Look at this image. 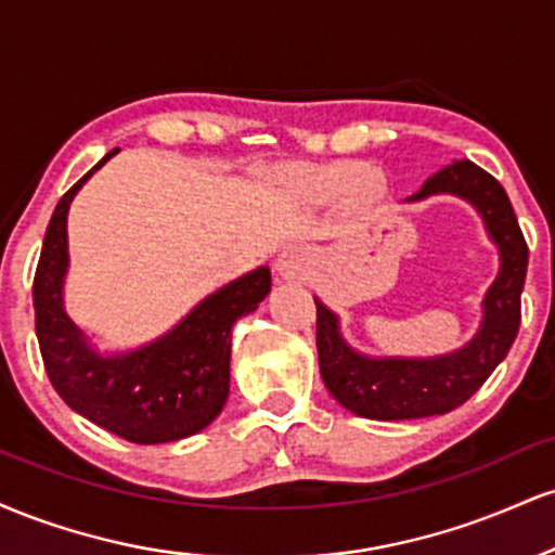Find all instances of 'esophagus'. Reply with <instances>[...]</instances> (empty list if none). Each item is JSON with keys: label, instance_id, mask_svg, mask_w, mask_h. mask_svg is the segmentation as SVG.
<instances>
[{"label": "esophagus", "instance_id": "34e87169", "mask_svg": "<svg viewBox=\"0 0 555 555\" xmlns=\"http://www.w3.org/2000/svg\"><path fill=\"white\" fill-rule=\"evenodd\" d=\"M313 269V253L302 245L284 247L276 258V273L286 282H297V279L308 276V271Z\"/></svg>", "mask_w": 555, "mask_h": 555}]
</instances>
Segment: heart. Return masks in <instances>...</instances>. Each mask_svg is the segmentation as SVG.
Here are the masks:
<instances>
[{
    "label": "heart",
    "mask_w": 555,
    "mask_h": 555,
    "mask_svg": "<svg viewBox=\"0 0 555 555\" xmlns=\"http://www.w3.org/2000/svg\"><path fill=\"white\" fill-rule=\"evenodd\" d=\"M308 182L313 195L321 201H328L347 190V201L352 208H373L386 197L384 177L373 169H362V164L352 158H341V162L313 169L308 175Z\"/></svg>",
    "instance_id": "b5f03b06"
}]
</instances>
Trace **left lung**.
Masks as SVG:
<instances>
[{
    "instance_id": "1",
    "label": "left lung",
    "mask_w": 555,
    "mask_h": 555,
    "mask_svg": "<svg viewBox=\"0 0 555 555\" xmlns=\"http://www.w3.org/2000/svg\"><path fill=\"white\" fill-rule=\"evenodd\" d=\"M436 193L467 197L486 219L490 240L501 250V271L488 289L486 318L477 336L454 354L433 360H367L347 347L339 323L315 299V347L321 378L331 397L349 412L371 420H417L446 415L464 404L488 380L517 339L521 286L527 276V242L506 190L473 162H454L433 175L406 201Z\"/></svg>"
}]
</instances>
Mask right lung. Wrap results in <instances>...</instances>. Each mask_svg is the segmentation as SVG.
<instances>
[{"label":"right lung","instance_id":"obj_1","mask_svg":"<svg viewBox=\"0 0 555 555\" xmlns=\"http://www.w3.org/2000/svg\"><path fill=\"white\" fill-rule=\"evenodd\" d=\"M80 177L56 203L34 276L36 336L54 391L99 428L130 443H169L211 425L229 397L232 326L271 292L266 266L203 299L167 336L119 358H101L62 308L67 271V208Z\"/></svg>","mask_w":555,"mask_h":555}]
</instances>
